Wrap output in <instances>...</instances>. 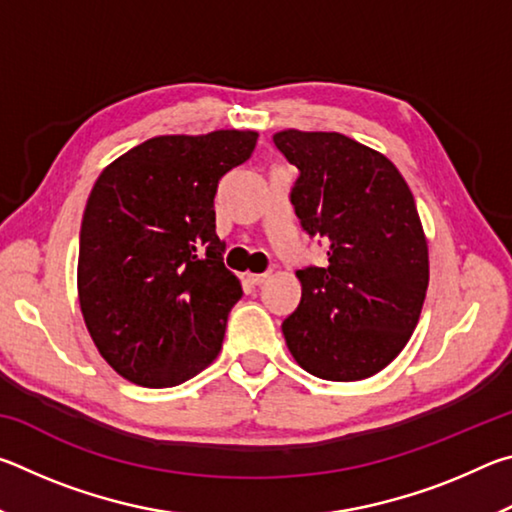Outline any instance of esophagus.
<instances>
[{
	"label": "esophagus",
	"instance_id": "34e87169",
	"mask_svg": "<svg viewBox=\"0 0 512 512\" xmlns=\"http://www.w3.org/2000/svg\"><path fill=\"white\" fill-rule=\"evenodd\" d=\"M248 280L255 284V287H259V284H264L268 280V273H250Z\"/></svg>",
	"mask_w": 512,
	"mask_h": 512
}]
</instances>
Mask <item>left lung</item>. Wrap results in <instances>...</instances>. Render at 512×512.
<instances>
[{
    "label": "left lung",
    "instance_id": "obj_1",
    "mask_svg": "<svg viewBox=\"0 0 512 512\" xmlns=\"http://www.w3.org/2000/svg\"><path fill=\"white\" fill-rule=\"evenodd\" d=\"M273 142L298 169L289 201L327 264L298 268L300 305L284 318L289 350L311 375L357 381L409 343L429 284L413 194L384 155L341 133L282 131Z\"/></svg>",
    "mask_w": 512,
    "mask_h": 512
}]
</instances>
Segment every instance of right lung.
Here are the masks:
<instances>
[{"instance_id":"add662e5","label":"right lung","mask_w":512,"mask_h":512,"mask_svg":"<svg viewBox=\"0 0 512 512\" xmlns=\"http://www.w3.org/2000/svg\"><path fill=\"white\" fill-rule=\"evenodd\" d=\"M257 135H162L103 169L85 205L79 300L101 357L146 388L178 386L216 359L244 296L223 264L214 196Z\"/></svg>"}]
</instances>
